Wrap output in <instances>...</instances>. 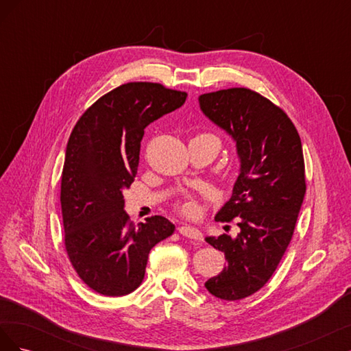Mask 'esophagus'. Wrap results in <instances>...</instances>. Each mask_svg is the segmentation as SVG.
I'll return each instance as SVG.
<instances>
[{"instance_id": "esophagus-1", "label": "esophagus", "mask_w": 351, "mask_h": 351, "mask_svg": "<svg viewBox=\"0 0 351 351\" xmlns=\"http://www.w3.org/2000/svg\"><path fill=\"white\" fill-rule=\"evenodd\" d=\"M178 232L182 236L187 237V239H192V240H196V241H202L204 240V236H202V232L195 228V227H189V226H182L178 227Z\"/></svg>"}]
</instances>
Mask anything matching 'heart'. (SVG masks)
<instances>
[{"instance_id": "heart-1", "label": "heart", "mask_w": 351, "mask_h": 351, "mask_svg": "<svg viewBox=\"0 0 351 351\" xmlns=\"http://www.w3.org/2000/svg\"><path fill=\"white\" fill-rule=\"evenodd\" d=\"M202 136H209V134H202ZM178 209L182 210V214H184L187 217H195L199 212V205L193 197H186L184 200L180 202Z\"/></svg>"}]
</instances>
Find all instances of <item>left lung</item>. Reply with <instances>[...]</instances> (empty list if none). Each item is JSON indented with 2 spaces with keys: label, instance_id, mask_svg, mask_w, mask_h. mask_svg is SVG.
<instances>
[{
  "label": "left lung",
  "instance_id": "obj_1",
  "mask_svg": "<svg viewBox=\"0 0 351 351\" xmlns=\"http://www.w3.org/2000/svg\"><path fill=\"white\" fill-rule=\"evenodd\" d=\"M200 110L236 142L240 174L221 208L222 221L236 218L237 237H206L224 252L227 265L205 282L222 300H241L261 290L291 241L306 193L300 136L280 107L247 88L199 97Z\"/></svg>",
  "mask_w": 351,
  "mask_h": 351
}]
</instances>
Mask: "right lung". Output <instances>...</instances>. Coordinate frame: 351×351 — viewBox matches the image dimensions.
<instances>
[{"mask_svg": "<svg viewBox=\"0 0 351 351\" xmlns=\"http://www.w3.org/2000/svg\"><path fill=\"white\" fill-rule=\"evenodd\" d=\"M186 98L159 83L130 82L105 93L74 125L61 174L64 244L74 271L93 291H134L151 249L176 230L161 215L134 226L123 190L134 182L146 127Z\"/></svg>", "mask_w": 351, "mask_h": 351, "instance_id": "add662e5", "label": "right lung"}]
</instances>
